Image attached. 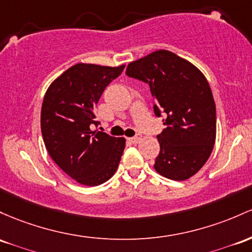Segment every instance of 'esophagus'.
<instances>
[{"label": "esophagus", "mask_w": 252, "mask_h": 252, "mask_svg": "<svg viewBox=\"0 0 252 252\" xmlns=\"http://www.w3.org/2000/svg\"><path fill=\"white\" fill-rule=\"evenodd\" d=\"M141 139H142V136H141L140 134H137L136 136H134V137H131V139H129V141H130L131 143H139L140 141H141Z\"/></svg>", "instance_id": "34e87169"}]
</instances>
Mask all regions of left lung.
I'll list each match as a JSON object with an SVG mask.
<instances>
[{
	"instance_id": "8db88e82",
	"label": "left lung",
	"mask_w": 252,
	"mask_h": 252,
	"mask_svg": "<svg viewBox=\"0 0 252 252\" xmlns=\"http://www.w3.org/2000/svg\"><path fill=\"white\" fill-rule=\"evenodd\" d=\"M126 74L149 86L154 113L164 115L156 171L173 181L190 178L206 164L215 143L217 110L208 81L195 65L167 50L129 63Z\"/></svg>"
}]
</instances>
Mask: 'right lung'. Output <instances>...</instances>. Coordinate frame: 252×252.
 Masks as SVG:
<instances>
[{
	"label": "right lung",
	"mask_w": 252,
	"mask_h": 252,
	"mask_svg": "<svg viewBox=\"0 0 252 252\" xmlns=\"http://www.w3.org/2000/svg\"><path fill=\"white\" fill-rule=\"evenodd\" d=\"M123 69L79 63L57 77L44 96L40 128L45 147L61 170L80 184L105 183L121 161L126 140L90 126L99 124L96 104Z\"/></svg>",
	"instance_id": "right-lung-1"
}]
</instances>
